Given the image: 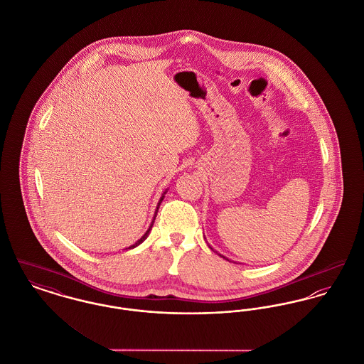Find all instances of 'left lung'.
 <instances>
[{
	"label": "left lung",
	"mask_w": 364,
	"mask_h": 364,
	"mask_svg": "<svg viewBox=\"0 0 364 364\" xmlns=\"http://www.w3.org/2000/svg\"><path fill=\"white\" fill-rule=\"evenodd\" d=\"M218 255H219V256H222V255H220V253H218ZM222 257H223V259H226V260H229V259H228V257H225V256H222ZM230 262V260H229Z\"/></svg>",
	"instance_id": "8db88e82"
}]
</instances>
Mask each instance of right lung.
I'll return each mask as SVG.
<instances>
[{
	"mask_svg": "<svg viewBox=\"0 0 364 364\" xmlns=\"http://www.w3.org/2000/svg\"><path fill=\"white\" fill-rule=\"evenodd\" d=\"M166 193H167V191H164V193H163V196H161V197H160V200H159V204H157V208H156V212H154V220H152V223H151V226H149V229L146 230V232H145V234H144V235H142V237H141V238H139V240H138V241H136V242H135L134 245H132V247H129V248H127V249L135 248V247H138V245H139V244H141V242H144V241H145V240H146V237H148V235H149V231H151V229H152V226H154V218H156V215H157V210H159V207H160V204H161V201H163V198H164V194H166Z\"/></svg>",
	"mask_w": 364,
	"mask_h": 364,
	"instance_id": "1",
	"label": "right lung"
}]
</instances>
